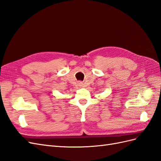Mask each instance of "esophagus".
I'll return each mask as SVG.
<instances>
[{"instance_id": "34e87169", "label": "esophagus", "mask_w": 161, "mask_h": 161, "mask_svg": "<svg viewBox=\"0 0 161 161\" xmlns=\"http://www.w3.org/2000/svg\"><path fill=\"white\" fill-rule=\"evenodd\" d=\"M82 84H82L81 82H79V83H78V85H79L80 86H82Z\"/></svg>"}]
</instances>
